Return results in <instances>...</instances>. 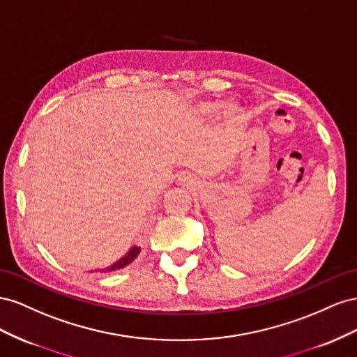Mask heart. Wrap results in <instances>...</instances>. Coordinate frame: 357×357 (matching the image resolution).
<instances>
[{
    "label": "heart",
    "instance_id": "1",
    "mask_svg": "<svg viewBox=\"0 0 357 357\" xmlns=\"http://www.w3.org/2000/svg\"><path fill=\"white\" fill-rule=\"evenodd\" d=\"M213 112H215V106H212V105L202 106V114L209 115V114H213Z\"/></svg>",
    "mask_w": 357,
    "mask_h": 357
}]
</instances>
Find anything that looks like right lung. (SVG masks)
Segmentation results:
<instances>
[{"label":"right lung","instance_id":"add662e5","mask_svg":"<svg viewBox=\"0 0 357 357\" xmlns=\"http://www.w3.org/2000/svg\"><path fill=\"white\" fill-rule=\"evenodd\" d=\"M139 252H140V248L139 247H133L121 260H118L115 264H112V266H109L107 269L101 271V272H112V271H118V269L126 268L127 264H130L131 261H133L139 256Z\"/></svg>","mask_w":357,"mask_h":357}]
</instances>
